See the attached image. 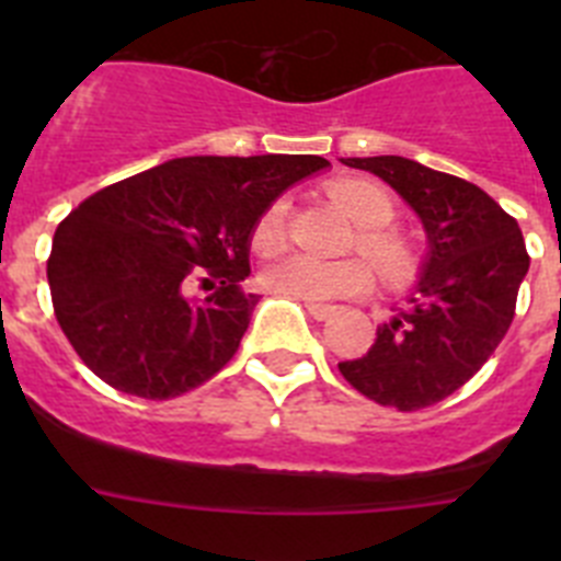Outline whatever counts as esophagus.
I'll return each instance as SVG.
<instances>
[{"instance_id":"esophagus-1","label":"esophagus","mask_w":561,"mask_h":561,"mask_svg":"<svg viewBox=\"0 0 561 561\" xmlns=\"http://www.w3.org/2000/svg\"><path fill=\"white\" fill-rule=\"evenodd\" d=\"M306 309H309V314L314 317V320H329V317L334 314V306L325 304H306Z\"/></svg>"}]
</instances>
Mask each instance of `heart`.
Listing matches in <instances>:
<instances>
[{
  "mask_svg": "<svg viewBox=\"0 0 561 561\" xmlns=\"http://www.w3.org/2000/svg\"><path fill=\"white\" fill-rule=\"evenodd\" d=\"M331 199L359 225L356 250L368 257L385 284H401L415 270V252L408 238L388 227L396 216L390 193L370 180H336L329 185ZM289 230V202L272 199L261 210L250 232L252 250L275 252ZM264 289L300 300H336L368 291L370 270L359 257L345 261H317L309 255H284L261 272Z\"/></svg>",
  "mask_w": 561,
  "mask_h": 561,
  "instance_id": "obj_1",
  "label": "heart"
}]
</instances>
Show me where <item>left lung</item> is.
<instances>
[{"label":"left lung","mask_w":561,"mask_h":561,"mask_svg":"<svg viewBox=\"0 0 561 561\" xmlns=\"http://www.w3.org/2000/svg\"><path fill=\"white\" fill-rule=\"evenodd\" d=\"M408 202L430 238V255L408 309L376 329L359 359L340 362L351 388L401 413L438 404L472 379L514 320L531 257L523 230L472 182L404 157H348Z\"/></svg>","instance_id":"1"}]
</instances>
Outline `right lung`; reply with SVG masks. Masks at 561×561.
Masks as SVG:
<instances>
[{"label":"right lung","mask_w":561,"mask_h":561,"mask_svg":"<svg viewBox=\"0 0 561 561\" xmlns=\"http://www.w3.org/2000/svg\"><path fill=\"white\" fill-rule=\"evenodd\" d=\"M329 165L314 153L182 157L83 199L53 236L47 280L64 336L114 390L176 399L236 356L250 232L272 199ZM196 283L214 291L193 301Z\"/></svg>","instance_id":"1"}]
</instances>
